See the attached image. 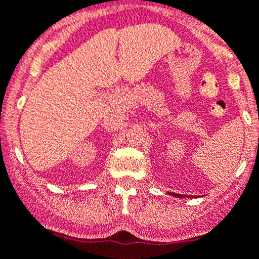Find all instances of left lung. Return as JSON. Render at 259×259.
I'll return each instance as SVG.
<instances>
[{
    "label": "left lung",
    "mask_w": 259,
    "mask_h": 259,
    "mask_svg": "<svg viewBox=\"0 0 259 259\" xmlns=\"http://www.w3.org/2000/svg\"><path fill=\"white\" fill-rule=\"evenodd\" d=\"M171 194H172V196H175V197H184V196H182V194H175V193H171ZM185 197H188V196H185Z\"/></svg>",
    "instance_id": "1"
}]
</instances>
